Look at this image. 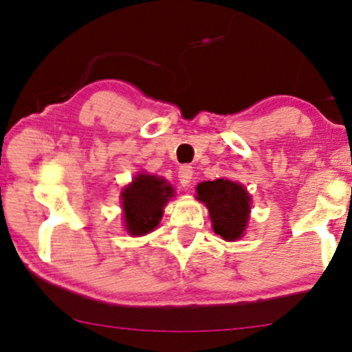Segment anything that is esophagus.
I'll list each match as a JSON object with an SVG mask.
<instances>
[{"label": "esophagus", "instance_id": "34e87169", "mask_svg": "<svg viewBox=\"0 0 352 352\" xmlns=\"http://www.w3.org/2000/svg\"><path fill=\"white\" fill-rule=\"evenodd\" d=\"M192 176H194V171H192V168H190V166H181L179 168V175H177V177H179V182L184 187L190 186V182H192Z\"/></svg>", "mask_w": 352, "mask_h": 352}]
</instances>
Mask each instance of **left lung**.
<instances>
[{
    "label": "left lung",
    "mask_w": 352,
    "mask_h": 352,
    "mask_svg": "<svg viewBox=\"0 0 352 352\" xmlns=\"http://www.w3.org/2000/svg\"><path fill=\"white\" fill-rule=\"evenodd\" d=\"M197 200L208 208L213 231L225 241L243 237L250 217V195L239 182L204 181L197 186Z\"/></svg>",
    "instance_id": "obj_1"
}]
</instances>
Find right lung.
<instances>
[{
  "instance_id": "right-lung-1",
  "label": "right lung",
  "mask_w": 352,
  "mask_h": 352,
  "mask_svg": "<svg viewBox=\"0 0 352 352\" xmlns=\"http://www.w3.org/2000/svg\"><path fill=\"white\" fill-rule=\"evenodd\" d=\"M171 197H175V189L166 179L144 173L137 175L121 192L126 231L131 236H144L153 231Z\"/></svg>"
}]
</instances>
